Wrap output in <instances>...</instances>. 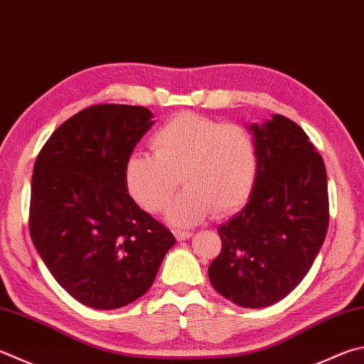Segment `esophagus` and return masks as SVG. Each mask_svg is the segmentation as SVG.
Returning <instances> with one entry per match:
<instances>
[{
	"label": "esophagus",
	"instance_id": "obj_1",
	"mask_svg": "<svg viewBox=\"0 0 364 364\" xmlns=\"http://www.w3.org/2000/svg\"><path fill=\"white\" fill-rule=\"evenodd\" d=\"M173 235L176 237V240H186V239H189V237H191V235H193V234H191V232H189V230H181V229H175V230H173Z\"/></svg>",
	"mask_w": 364,
	"mask_h": 364
}]
</instances>
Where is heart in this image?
<instances>
[{
    "label": "heart",
    "instance_id": "obj_1",
    "mask_svg": "<svg viewBox=\"0 0 364 364\" xmlns=\"http://www.w3.org/2000/svg\"><path fill=\"white\" fill-rule=\"evenodd\" d=\"M151 148L153 154L134 153L125 162V188L140 207L159 213L181 180L186 189L167 211L178 226H193L211 211L228 216L253 193L259 156L245 125L186 111L154 132Z\"/></svg>",
    "mask_w": 364,
    "mask_h": 364
}]
</instances>
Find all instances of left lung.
Returning a JSON list of instances; mask_svg holds the SVG:
<instances>
[{
  "label": "left lung",
  "instance_id": "8db88e82",
  "mask_svg": "<svg viewBox=\"0 0 364 364\" xmlns=\"http://www.w3.org/2000/svg\"><path fill=\"white\" fill-rule=\"evenodd\" d=\"M251 132L259 156L253 193L218 228L221 251L208 279L237 306L261 309L307 275L328 232L329 202L325 162L299 125L274 114Z\"/></svg>",
  "mask_w": 364,
  "mask_h": 364
}]
</instances>
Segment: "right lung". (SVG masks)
Segmentation results:
<instances>
[{
    "label": "right lung",
    "mask_w": 364,
    "mask_h": 364,
    "mask_svg": "<svg viewBox=\"0 0 364 364\" xmlns=\"http://www.w3.org/2000/svg\"><path fill=\"white\" fill-rule=\"evenodd\" d=\"M144 107L102 103L65 121L36 157L30 235L49 272L84 306H127L153 285L175 237L125 188V162L151 129Z\"/></svg>",
    "instance_id": "1"
}]
</instances>
